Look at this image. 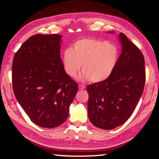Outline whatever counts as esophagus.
I'll return each instance as SVG.
<instances>
[{
    "label": "esophagus",
    "mask_w": 159,
    "mask_h": 159,
    "mask_svg": "<svg viewBox=\"0 0 159 159\" xmlns=\"http://www.w3.org/2000/svg\"><path fill=\"white\" fill-rule=\"evenodd\" d=\"M79 88L80 90H83V89H85V86L84 85H83V84H79Z\"/></svg>",
    "instance_id": "34e87169"
}]
</instances>
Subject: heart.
I'll return each instance as SVG.
<instances>
[{"label": "heart", "mask_w": 159, "mask_h": 159, "mask_svg": "<svg viewBox=\"0 0 159 159\" xmlns=\"http://www.w3.org/2000/svg\"><path fill=\"white\" fill-rule=\"evenodd\" d=\"M118 60V50L115 45L103 40L85 38L78 40L73 48L63 53L64 68L69 76H76L82 64L80 80L103 81L114 71Z\"/></svg>", "instance_id": "heart-1"}]
</instances>
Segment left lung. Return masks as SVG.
Segmentation results:
<instances>
[{"mask_svg": "<svg viewBox=\"0 0 159 159\" xmlns=\"http://www.w3.org/2000/svg\"><path fill=\"white\" fill-rule=\"evenodd\" d=\"M121 54L109 78L87 87L88 117L95 126L112 130L133 114L144 90L146 73L140 50L125 34H119Z\"/></svg>", "mask_w": 159, "mask_h": 159, "instance_id": "obj_1", "label": "left lung"}]
</instances>
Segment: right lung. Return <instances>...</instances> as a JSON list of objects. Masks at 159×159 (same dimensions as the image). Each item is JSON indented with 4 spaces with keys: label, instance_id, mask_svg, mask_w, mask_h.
Returning <instances> with one entry per match:
<instances>
[{
    "label": "right lung",
    "instance_id": "obj_1",
    "mask_svg": "<svg viewBox=\"0 0 159 159\" xmlns=\"http://www.w3.org/2000/svg\"><path fill=\"white\" fill-rule=\"evenodd\" d=\"M61 39L58 34L34 35L13 58L15 98L31 121L42 128H56L65 121L79 88L64 69Z\"/></svg>",
    "mask_w": 159,
    "mask_h": 159
}]
</instances>
